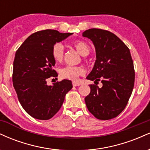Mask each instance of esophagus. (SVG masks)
<instances>
[{
	"label": "esophagus",
	"instance_id": "34e87169",
	"mask_svg": "<svg viewBox=\"0 0 150 150\" xmlns=\"http://www.w3.org/2000/svg\"><path fill=\"white\" fill-rule=\"evenodd\" d=\"M81 85L80 83H78V82H73V87H77V86H80Z\"/></svg>",
	"mask_w": 150,
	"mask_h": 150
}]
</instances>
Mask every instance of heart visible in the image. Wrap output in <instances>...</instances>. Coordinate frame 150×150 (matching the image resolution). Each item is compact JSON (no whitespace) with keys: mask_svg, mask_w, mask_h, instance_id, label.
Returning <instances> with one entry per match:
<instances>
[{"mask_svg":"<svg viewBox=\"0 0 150 150\" xmlns=\"http://www.w3.org/2000/svg\"><path fill=\"white\" fill-rule=\"evenodd\" d=\"M73 46L76 49L81 56H85L89 54L90 49L87 43L82 41H78L73 44ZM52 56L56 61L60 62L63 60L64 49L61 43H56L52 48ZM85 74V70L80 66H65L60 70V75L63 78L75 80L79 76Z\"/></svg>","mask_w":150,"mask_h":150,"instance_id":"1","label":"heart"}]
</instances>
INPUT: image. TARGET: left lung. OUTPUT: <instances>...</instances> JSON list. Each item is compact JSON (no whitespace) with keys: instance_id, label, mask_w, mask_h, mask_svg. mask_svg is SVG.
Masks as SVG:
<instances>
[{"instance_id":"1","label":"left lung","mask_w":150,"mask_h":150,"mask_svg":"<svg viewBox=\"0 0 150 150\" xmlns=\"http://www.w3.org/2000/svg\"><path fill=\"white\" fill-rule=\"evenodd\" d=\"M93 42L96 61L87 79L101 81L102 87L90 85L85 97L89 111L100 120H109L120 114L128 104L135 82V70L130 50L108 31L89 29L82 33Z\"/></svg>"}]
</instances>
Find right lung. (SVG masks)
Wrapping results in <instances>:
<instances>
[{"label":"right lung","mask_w":150,"mask_h":150,"mask_svg":"<svg viewBox=\"0 0 150 150\" xmlns=\"http://www.w3.org/2000/svg\"><path fill=\"white\" fill-rule=\"evenodd\" d=\"M73 33L46 30L31 34L15 53L13 82L20 104L34 118L49 120L61 108L65 94L73 87L72 82L63 80L47 85L46 79L57 77L53 70L56 61L52 48Z\"/></svg>","instance_id":"obj_1"}]
</instances>
